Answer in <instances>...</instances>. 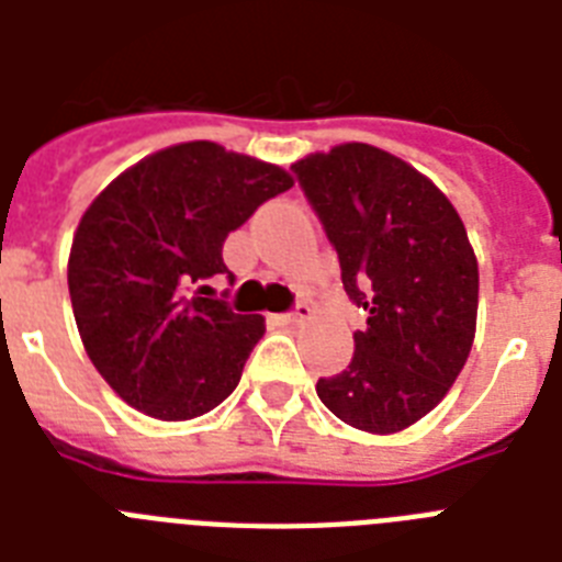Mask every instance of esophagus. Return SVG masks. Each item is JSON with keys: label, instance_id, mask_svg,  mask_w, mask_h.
<instances>
[{"label": "esophagus", "instance_id": "1", "mask_svg": "<svg viewBox=\"0 0 562 562\" xmlns=\"http://www.w3.org/2000/svg\"><path fill=\"white\" fill-rule=\"evenodd\" d=\"M312 315H315V308L308 306V303H300L294 312H289V315H277V321H280L282 326H303L306 321H312Z\"/></svg>", "mask_w": 562, "mask_h": 562}]
</instances>
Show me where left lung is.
<instances>
[{
	"mask_svg": "<svg viewBox=\"0 0 562 562\" xmlns=\"http://www.w3.org/2000/svg\"><path fill=\"white\" fill-rule=\"evenodd\" d=\"M294 175L364 312L350 368L317 382L335 417L396 435L440 405L475 341L479 259L461 215L391 151L344 143L297 160Z\"/></svg>",
	"mask_w": 562,
	"mask_h": 562,
	"instance_id": "left-lung-1",
	"label": "left lung"
}]
</instances>
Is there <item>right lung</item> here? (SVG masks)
<instances>
[{"label": "right lung", "mask_w": 562, "mask_h": 562, "mask_svg": "<svg viewBox=\"0 0 562 562\" xmlns=\"http://www.w3.org/2000/svg\"><path fill=\"white\" fill-rule=\"evenodd\" d=\"M291 187L273 162L194 139L143 157L87 206L66 268L75 324L131 408L183 423L236 391L265 317L229 312L203 282L229 273V233Z\"/></svg>", "instance_id": "1"}]
</instances>
